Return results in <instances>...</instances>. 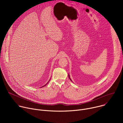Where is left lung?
<instances>
[{
  "label": "left lung",
  "mask_w": 123,
  "mask_h": 123,
  "mask_svg": "<svg viewBox=\"0 0 123 123\" xmlns=\"http://www.w3.org/2000/svg\"><path fill=\"white\" fill-rule=\"evenodd\" d=\"M68 77H69V79H70V80H71V81H72V80H71V78H70V77H69V74H68Z\"/></svg>",
  "instance_id": "obj_1"
}]
</instances>
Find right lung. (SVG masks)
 Masks as SVG:
<instances>
[{
    "label": "right lung",
    "mask_w": 123,
    "mask_h": 123,
    "mask_svg": "<svg viewBox=\"0 0 123 123\" xmlns=\"http://www.w3.org/2000/svg\"><path fill=\"white\" fill-rule=\"evenodd\" d=\"M49 82H48V83H47V84H48V83H49ZM47 84H46V85H44V86H42V87H43V86H46V85H47Z\"/></svg>",
    "instance_id": "1"
}]
</instances>
